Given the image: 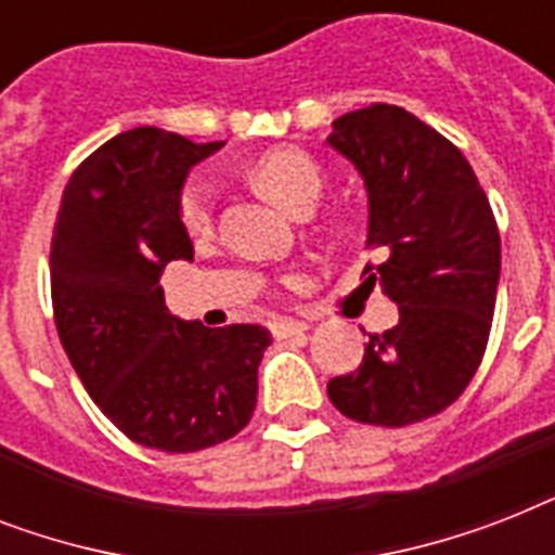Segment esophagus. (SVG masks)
<instances>
[{
  "mask_svg": "<svg viewBox=\"0 0 555 555\" xmlns=\"http://www.w3.org/2000/svg\"><path fill=\"white\" fill-rule=\"evenodd\" d=\"M311 328L308 322H294V320H279L270 325V334L276 339H287V337H296V334H305V331Z\"/></svg>",
  "mask_w": 555,
  "mask_h": 555,
  "instance_id": "esophagus-1",
  "label": "esophagus"
}]
</instances>
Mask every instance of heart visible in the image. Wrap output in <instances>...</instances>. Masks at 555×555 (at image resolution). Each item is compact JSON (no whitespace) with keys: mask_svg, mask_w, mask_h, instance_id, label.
I'll list each match as a JSON object with an SVG mask.
<instances>
[{"mask_svg":"<svg viewBox=\"0 0 555 555\" xmlns=\"http://www.w3.org/2000/svg\"><path fill=\"white\" fill-rule=\"evenodd\" d=\"M253 186L270 198L276 207L308 216L320 198L325 176L317 160L302 150H270L253 160L250 167ZM212 184L207 178H190L181 190V224L190 235H207L212 230Z\"/></svg>","mask_w":555,"mask_h":555,"instance_id":"1","label":"heart"}]
</instances>
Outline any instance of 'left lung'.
I'll list each match as a JSON object with an SVG mask.
<instances>
[{
    "instance_id": "1",
    "label": "left lung",
    "mask_w": 555,
    "mask_h": 555,
    "mask_svg": "<svg viewBox=\"0 0 555 555\" xmlns=\"http://www.w3.org/2000/svg\"><path fill=\"white\" fill-rule=\"evenodd\" d=\"M328 146L369 192L365 264L400 322L371 334L363 365L328 383L331 403L357 423L409 426L443 412L481 365L501 276V238L469 160L400 106L374 103L334 120Z\"/></svg>"
}]
</instances>
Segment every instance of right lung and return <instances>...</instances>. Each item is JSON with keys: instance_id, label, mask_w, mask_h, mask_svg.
<instances>
[{"instance_id": "obj_1", "label": "right lung", "mask_w": 555, "mask_h": 555, "mask_svg": "<svg viewBox=\"0 0 555 555\" xmlns=\"http://www.w3.org/2000/svg\"><path fill=\"white\" fill-rule=\"evenodd\" d=\"M221 146L155 126L120 132L74 169L51 238L56 334L77 377L126 438L172 455L250 423L270 346L261 325L178 320L158 285L169 261H192L186 172Z\"/></svg>"}]
</instances>
